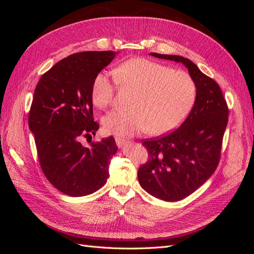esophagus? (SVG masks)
<instances>
[{"label": "esophagus", "instance_id": "esophagus-1", "mask_svg": "<svg viewBox=\"0 0 254 254\" xmlns=\"http://www.w3.org/2000/svg\"><path fill=\"white\" fill-rule=\"evenodd\" d=\"M115 143H117L119 147H123V146L127 145L129 142L125 139H121V137H115Z\"/></svg>", "mask_w": 254, "mask_h": 254}]
</instances>
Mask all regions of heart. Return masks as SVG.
I'll return each instance as SVG.
<instances>
[{"label": "heart", "mask_w": 254, "mask_h": 254, "mask_svg": "<svg viewBox=\"0 0 254 254\" xmlns=\"http://www.w3.org/2000/svg\"><path fill=\"white\" fill-rule=\"evenodd\" d=\"M114 79L123 89L135 92L131 111H112L103 119L106 132L131 136L147 131L163 134L178 127L194 105L197 87L186 71L144 58L130 59L115 68ZM115 86L109 76L98 73L92 83L91 97L98 109L114 102Z\"/></svg>", "instance_id": "obj_1"}]
</instances>
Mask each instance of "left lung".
Wrapping results in <instances>:
<instances>
[{"instance_id":"left-lung-1","label":"left lung","mask_w":254,"mask_h":254,"mask_svg":"<svg viewBox=\"0 0 254 254\" xmlns=\"http://www.w3.org/2000/svg\"><path fill=\"white\" fill-rule=\"evenodd\" d=\"M150 55L182 63L197 87L193 109L178 129L142 141L148 159L137 171L141 187L162 200L178 201L194 193L216 171L229 109L218 83L190 59Z\"/></svg>"}]
</instances>
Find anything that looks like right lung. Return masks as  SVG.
Returning <instances> with one entry per match:
<instances>
[{
	"label": "right lung",
	"mask_w": 254,
	"mask_h": 254,
	"mask_svg": "<svg viewBox=\"0 0 254 254\" xmlns=\"http://www.w3.org/2000/svg\"><path fill=\"white\" fill-rule=\"evenodd\" d=\"M115 56L112 51L81 52L67 56L38 81L28 114V126L41 170L61 193L80 197L94 193L109 177L110 159L118 150L114 137L80 142L95 135L91 88L95 76Z\"/></svg>",
	"instance_id": "right-lung-1"
}]
</instances>
